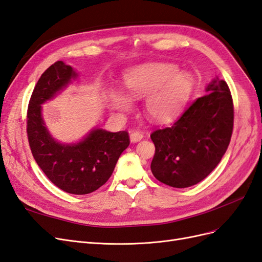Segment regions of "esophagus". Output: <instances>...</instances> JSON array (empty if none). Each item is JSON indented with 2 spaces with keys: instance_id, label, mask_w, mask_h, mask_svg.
Instances as JSON below:
<instances>
[{
  "instance_id": "34e87169",
  "label": "esophagus",
  "mask_w": 262,
  "mask_h": 262,
  "mask_svg": "<svg viewBox=\"0 0 262 262\" xmlns=\"http://www.w3.org/2000/svg\"><path fill=\"white\" fill-rule=\"evenodd\" d=\"M143 137H144L143 132L133 131L130 134V140H131V142H133V143H136V142H139V141H141L142 139H143Z\"/></svg>"
}]
</instances>
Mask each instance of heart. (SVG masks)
Returning <instances> with one entry per match:
<instances>
[{
	"label": "heart",
	"instance_id": "obj_1",
	"mask_svg": "<svg viewBox=\"0 0 262 262\" xmlns=\"http://www.w3.org/2000/svg\"><path fill=\"white\" fill-rule=\"evenodd\" d=\"M193 77L180 73L169 63H149L129 70L124 85L132 97L145 98V112L157 122H169L186 105L193 90ZM108 99L115 109L125 112L132 107L131 98L121 92L110 91Z\"/></svg>",
	"mask_w": 262,
	"mask_h": 262
}]
</instances>
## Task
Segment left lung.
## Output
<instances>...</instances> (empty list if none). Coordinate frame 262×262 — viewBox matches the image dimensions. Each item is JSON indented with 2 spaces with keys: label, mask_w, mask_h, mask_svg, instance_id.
Wrapping results in <instances>:
<instances>
[{
  "label": "left lung",
  "mask_w": 262,
  "mask_h": 262,
  "mask_svg": "<svg viewBox=\"0 0 262 262\" xmlns=\"http://www.w3.org/2000/svg\"><path fill=\"white\" fill-rule=\"evenodd\" d=\"M170 126L150 134L154 177L173 188H187L208 177L225 154L234 126V105L227 83L215 78Z\"/></svg>",
  "instance_id": "1"
}]
</instances>
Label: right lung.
Listing matches in <instances>:
<instances>
[{
	"label": "right lung",
	"instance_id": "add662e5",
	"mask_svg": "<svg viewBox=\"0 0 262 262\" xmlns=\"http://www.w3.org/2000/svg\"><path fill=\"white\" fill-rule=\"evenodd\" d=\"M75 76L73 69L62 61L45 71L28 104L27 136L35 161L53 185L68 193L87 194L106 184L130 138L126 131L94 129L76 144H61L50 136L41 117V105Z\"/></svg>",
	"mask_w": 262,
	"mask_h": 262
}]
</instances>
